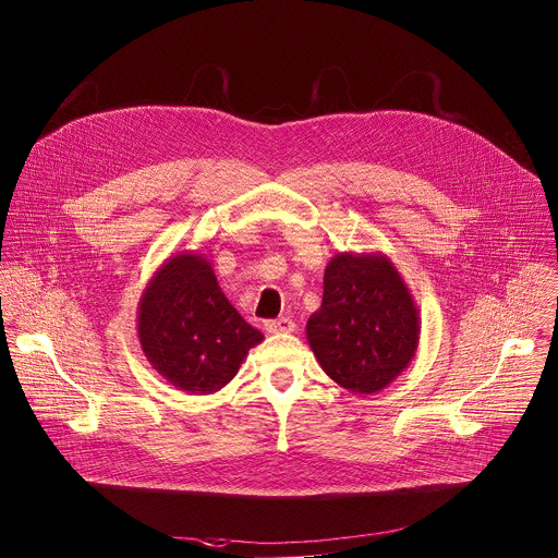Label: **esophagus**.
Segmentation results:
<instances>
[{
  "label": "esophagus",
  "instance_id": "34e87169",
  "mask_svg": "<svg viewBox=\"0 0 558 558\" xmlns=\"http://www.w3.org/2000/svg\"><path fill=\"white\" fill-rule=\"evenodd\" d=\"M265 330L269 335H291L295 330V322L291 317H280L276 322H267Z\"/></svg>",
  "mask_w": 558,
  "mask_h": 558
}]
</instances>
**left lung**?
<instances>
[{
    "label": "left lung",
    "mask_w": 558,
    "mask_h": 558,
    "mask_svg": "<svg viewBox=\"0 0 558 558\" xmlns=\"http://www.w3.org/2000/svg\"><path fill=\"white\" fill-rule=\"evenodd\" d=\"M322 368L349 392L375 395L414 360L416 302L381 252H338L324 274L322 308L306 324Z\"/></svg>",
    "instance_id": "left-lung-1"
}]
</instances>
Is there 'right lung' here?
Masks as SVG:
<instances>
[{
    "label": "right lung",
    "mask_w": 558,
    "mask_h": 558,
    "mask_svg": "<svg viewBox=\"0 0 558 558\" xmlns=\"http://www.w3.org/2000/svg\"><path fill=\"white\" fill-rule=\"evenodd\" d=\"M137 338L150 366L177 390L214 395L263 335L228 302L211 260L185 250L166 258L146 282Z\"/></svg>",
    "instance_id": "right-lung-1"
}]
</instances>
